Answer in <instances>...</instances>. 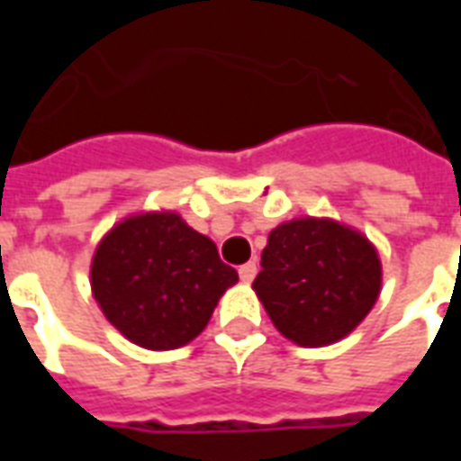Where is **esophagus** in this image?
Here are the masks:
<instances>
[{"label": "esophagus", "mask_w": 461, "mask_h": 461, "mask_svg": "<svg viewBox=\"0 0 461 461\" xmlns=\"http://www.w3.org/2000/svg\"><path fill=\"white\" fill-rule=\"evenodd\" d=\"M254 276H257V261H249V264L240 267V279L244 281V284H251Z\"/></svg>", "instance_id": "34e87169"}]
</instances>
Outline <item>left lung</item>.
<instances>
[{"label":"left lung","mask_w":461,"mask_h":461,"mask_svg":"<svg viewBox=\"0 0 461 461\" xmlns=\"http://www.w3.org/2000/svg\"><path fill=\"white\" fill-rule=\"evenodd\" d=\"M383 269L360 231L301 217L271 230L254 291L281 336L321 348L346 339L380 296Z\"/></svg>","instance_id":"obj_1"}]
</instances>
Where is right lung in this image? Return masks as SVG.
Returning <instances> with one entry per match:
<instances>
[{"label":"right lung","instance_id":"add662e5","mask_svg":"<svg viewBox=\"0 0 461 461\" xmlns=\"http://www.w3.org/2000/svg\"><path fill=\"white\" fill-rule=\"evenodd\" d=\"M237 281L214 241L177 212L125 217L91 261V289L104 316L148 350H172L197 339Z\"/></svg>","mask_w":461,"mask_h":461}]
</instances>
